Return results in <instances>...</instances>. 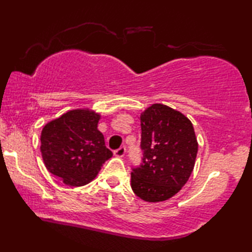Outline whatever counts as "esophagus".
Returning a JSON list of instances; mask_svg holds the SVG:
<instances>
[{"label": "esophagus", "mask_w": 252, "mask_h": 252, "mask_svg": "<svg viewBox=\"0 0 252 252\" xmlns=\"http://www.w3.org/2000/svg\"><path fill=\"white\" fill-rule=\"evenodd\" d=\"M126 147L122 146V147H120L119 149L114 150L113 154H114V156H117V157H123V156H125V154H126Z\"/></svg>", "instance_id": "esophagus-1"}]
</instances>
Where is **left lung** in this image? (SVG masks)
<instances>
[{"instance_id": "8db88e82", "label": "left lung", "mask_w": 252, "mask_h": 252, "mask_svg": "<svg viewBox=\"0 0 252 252\" xmlns=\"http://www.w3.org/2000/svg\"><path fill=\"white\" fill-rule=\"evenodd\" d=\"M142 158L131 171V187L146 202L174 196L189 181L197 155L191 122L181 112L154 104L141 114Z\"/></svg>"}]
</instances>
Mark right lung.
Returning <instances> with one entry per match:
<instances>
[{
    "instance_id": "1",
    "label": "right lung",
    "mask_w": 252,
    "mask_h": 252,
    "mask_svg": "<svg viewBox=\"0 0 252 252\" xmlns=\"http://www.w3.org/2000/svg\"><path fill=\"white\" fill-rule=\"evenodd\" d=\"M99 115L73 110L45 126L41 154L47 169L66 185L83 186L96 177L112 151L97 130Z\"/></svg>"
}]
</instances>
